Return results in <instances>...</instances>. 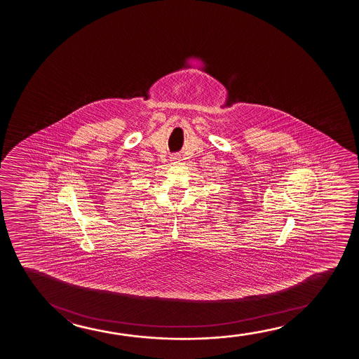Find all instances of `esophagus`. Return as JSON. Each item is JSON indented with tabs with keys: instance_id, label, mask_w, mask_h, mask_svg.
Returning <instances> with one entry per match:
<instances>
[{
	"instance_id": "esophagus-1",
	"label": "esophagus",
	"mask_w": 359,
	"mask_h": 359,
	"mask_svg": "<svg viewBox=\"0 0 359 359\" xmlns=\"http://www.w3.org/2000/svg\"><path fill=\"white\" fill-rule=\"evenodd\" d=\"M170 161H172V162L174 163L179 162V161H180V156H177V154H174V156H172V157H170Z\"/></svg>"
}]
</instances>
